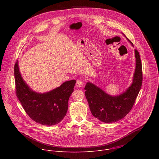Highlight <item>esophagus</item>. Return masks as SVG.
I'll return each mask as SVG.
<instances>
[{
  "mask_svg": "<svg viewBox=\"0 0 159 159\" xmlns=\"http://www.w3.org/2000/svg\"><path fill=\"white\" fill-rule=\"evenodd\" d=\"M83 86V81L81 80H79L76 83V86L78 88H81Z\"/></svg>",
  "mask_w": 159,
  "mask_h": 159,
  "instance_id": "obj_1",
  "label": "esophagus"
}]
</instances>
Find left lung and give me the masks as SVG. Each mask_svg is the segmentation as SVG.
Returning <instances> with one entry per match:
<instances>
[{"instance_id":"8db88e82","label":"left lung","mask_w":159,"mask_h":159,"mask_svg":"<svg viewBox=\"0 0 159 159\" xmlns=\"http://www.w3.org/2000/svg\"><path fill=\"white\" fill-rule=\"evenodd\" d=\"M127 39L134 46L130 40ZM135 56L136 66L132 83L126 91L120 95H111L91 82L86 83L85 95L91 113L100 121L105 123L116 122L124 118L133 107L143 81L142 65L136 49H135Z\"/></svg>"}]
</instances>
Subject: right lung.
<instances>
[{
  "mask_svg": "<svg viewBox=\"0 0 159 159\" xmlns=\"http://www.w3.org/2000/svg\"><path fill=\"white\" fill-rule=\"evenodd\" d=\"M14 73L16 95L28 116L43 125L59 123L67 112L68 100L74 91L76 80L66 81L51 91L39 93L30 89L23 80L18 61L15 65Z\"/></svg>",
  "mask_w": 159,
  "mask_h": 159,
  "instance_id": "right-lung-1",
  "label": "right lung"
}]
</instances>
